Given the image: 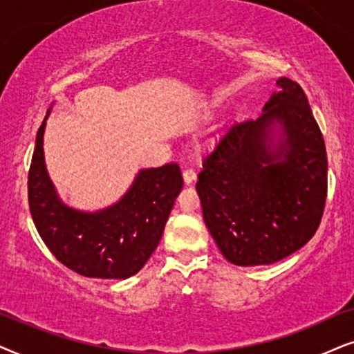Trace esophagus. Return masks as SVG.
Here are the masks:
<instances>
[{
	"instance_id": "1",
	"label": "esophagus",
	"mask_w": 354,
	"mask_h": 354,
	"mask_svg": "<svg viewBox=\"0 0 354 354\" xmlns=\"http://www.w3.org/2000/svg\"><path fill=\"white\" fill-rule=\"evenodd\" d=\"M183 178H185L186 185H191V183L196 180V171H194V168H192V167H186L185 169H183Z\"/></svg>"
}]
</instances>
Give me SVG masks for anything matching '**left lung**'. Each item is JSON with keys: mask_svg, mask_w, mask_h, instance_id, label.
<instances>
[{"mask_svg": "<svg viewBox=\"0 0 354 354\" xmlns=\"http://www.w3.org/2000/svg\"><path fill=\"white\" fill-rule=\"evenodd\" d=\"M259 120L236 122L202 160L197 194L212 238L234 266H268L317 232L327 152L308 97L281 77ZM281 124L277 147L270 131Z\"/></svg>", "mask_w": 354, "mask_h": 354, "instance_id": "left-lung-1", "label": "left lung"}]
</instances>
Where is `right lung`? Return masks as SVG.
Returning a JSON list of instances; mask_svg holds the SVG:
<instances>
[{"label": "right lung", "instance_id": "add662e5", "mask_svg": "<svg viewBox=\"0 0 354 354\" xmlns=\"http://www.w3.org/2000/svg\"><path fill=\"white\" fill-rule=\"evenodd\" d=\"M48 115V113H46ZM45 121L37 133L29 169V209L50 252L91 279H128L149 261L183 187L178 163L139 171L118 204L95 214L69 209L56 196L44 160Z\"/></svg>", "mask_w": 354, "mask_h": 354}]
</instances>
